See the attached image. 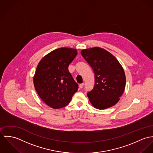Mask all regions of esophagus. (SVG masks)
Here are the masks:
<instances>
[{
  "instance_id": "34e87169",
  "label": "esophagus",
  "mask_w": 153,
  "mask_h": 153,
  "mask_svg": "<svg viewBox=\"0 0 153 153\" xmlns=\"http://www.w3.org/2000/svg\"><path fill=\"white\" fill-rule=\"evenodd\" d=\"M83 86H84V83H81V84L79 85V87L80 88H82L83 87Z\"/></svg>"
}]
</instances>
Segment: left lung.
<instances>
[{
    "label": "left lung",
    "mask_w": 153,
    "mask_h": 153,
    "mask_svg": "<svg viewBox=\"0 0 153 153\" xmlns=\"http://www.w3.org/2000/svg\"><path fill=\"white\" fill-rule=\"evenodd\" d=\"M81 54L95 76L94 87L87 94L90 102L100 110L113 106L119 102L126 87L123 67L112 54L99 47L82 50Z\"/></svg>",
    "instance_id": "obj_1"
}]
</instances>
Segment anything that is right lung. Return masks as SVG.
<instances>
[{"label":"right lung","instance_id":"obj_1","mask_svg":"<svg viewBox=\"0 0 153 153\" xmlns=\"http://www.w3.org/2000/svg\"><path fill=\"white\" fill-rule=\"evenodd\" d=\"M77 54L76 49L61 48L51 51L39 63L33 77L35 89L48 105L58 109L68 105L79 85L68 71Z\"/></svg>","mask_w":153,"mask_h":153}]
</instances>
